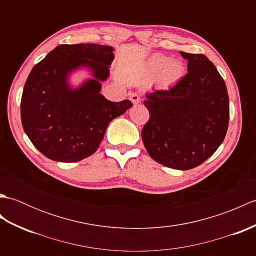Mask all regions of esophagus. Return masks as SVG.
Instances as JSON below:
<instances>
[{"instance_id":"obj_1","label":"esophagus","mask_w":256,"mask_h":256,"mask_svg":"<svg viewBox=\"0 0 256 256\" xmlns=\"http://www.w3.org/2000/svg\"><path fill=\"white\" fill-rule=\"evenodd\" d=\"M130 100H131L134 104H138V103L140 102V94L138 92H133V94L130 96Z\"/></svg>"}]
</instances>
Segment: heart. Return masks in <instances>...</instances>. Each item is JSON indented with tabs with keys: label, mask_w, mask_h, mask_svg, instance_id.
Wrapping results in <instances>:
<instances>
[{
	"label": "heart",
	"mask_w": 256,
	"mask_h": 256,
	"mask_svg": "<svg viewBox=\"0 0 256 256\" xmlns=\"http://www.w3.org/2000/svg\"><path fill=\"white\" fill-rule=\"evenodd\" d=\"M148 76L150 79L156 78L162 88H170L176 84L184 76V66L177 59H170L164 55H155L146 64Z\"/></svg>",
	"instance_id": "b5f03b06"
}]
</instances>
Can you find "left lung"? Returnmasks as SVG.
Listing matches in <instances>:
<instances>
[{
  "label": "left lung",
  "mask_w": 256,
  "mask_h": 256,
  "mask_svg": "<svg viewBox=\"0 0 256 256\" xmlns=\"http://www.w3.org/2000/svg\"><path fill=\"white\" fill-rule=\"evenodd\" d=\"M188 72L168 90L146 94L142 138L150 156L174 170L202 164L224 142L230 118L224 78L204 54L180 52Z\"/></svg>",
  "instance_id": "obj_1"
}]
</instances>
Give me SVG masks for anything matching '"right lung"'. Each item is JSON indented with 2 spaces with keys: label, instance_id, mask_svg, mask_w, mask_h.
<instances>
[{
  "label": "right lung",
  "instance_id": "right-lung-1",
  "mask_svg": "<svg viewBox=\"0 0 256 256\" xmlns=\"http://www.w3.org/2000/svg\"><path fill=\"white\" fill-rule=\"evenodd\" d=\"M113 58L111 46L64 44L32 69L20 100L22 125L47 158L74 162L91 156L108 123L133 106L130 100L108 101L100 94V81L108 77ZM82 66L94 72L95 79L72 90L68 74Z\"/></svg>",
  "mask_w": 256,
  "mask_h": 256
}]
</instances>
